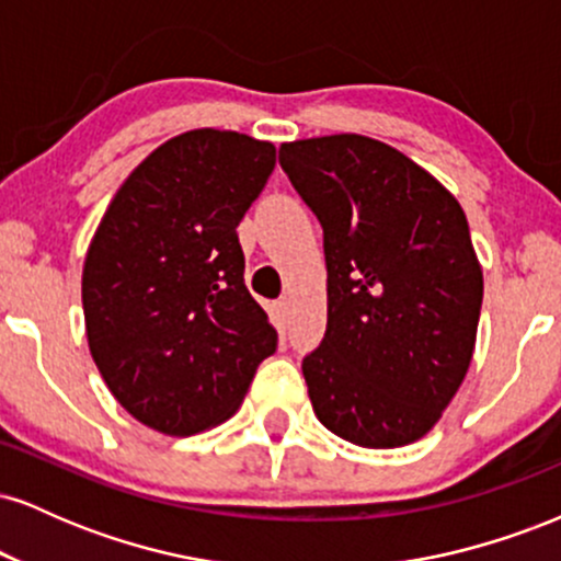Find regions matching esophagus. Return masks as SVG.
<instances>
[{
  "mask_svg": "<svg viewBox=\"0 0 561 561\" xmlns=\"http://www.w3.org/2000/svg\"><path fill=\"white\" fill-rule=\"evenodd\" d=\"M274 313H276V319L279 321H287L289 319V300L287 298H279L274 302Z\"/></svg>",
  "mask_w": 561,
  "mask_h": 561,
  "instance_id": "obj_1",
  "label": "esophagus"
}]
</instances>
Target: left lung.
<instances>
[{
	"instance_id": "1",
	"label": "left lung",
	"mask_w": 561,
	"mask_h": 561,
	"mask_svg": "<svg viewBox=\"0 0 561 561\" xmlns=\"http://www.w3.org/2000/svg\"><path fill=\"white\" fill-rule=\"evenodd\" d=\"M279 163L324 229L327 332L302 358L319 422L364 448L435 427L472 362L482 268L456 197L385 141H289Z\"/></svg>"
}]
</instances>
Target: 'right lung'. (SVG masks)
<instances>
[{
    "label": "right lung",
    "instance_id": "1",
    "mask_svg": "<svg viewBox=\"0 0 561 561\" xmlns=\"http://www.w3.org/2000/svg\"><path fill=\"white\" fill-rule=\"evenodd\" d=\"M276 163L272 141L195 128L115 192L83 261L89 351L128 414L195 435L240 409L276 330L244 287L242 216Z\"/></svg>",
    "mask_w": 561,
    "mask_h": 561
}]
</instances>
